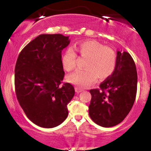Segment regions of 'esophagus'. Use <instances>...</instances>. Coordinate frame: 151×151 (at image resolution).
<instances>
[{"mask_svg":"<svg viewBox=\"0 0 151 151\" xmlns=\"http://www.w3.org/2000/svg\"><path fill=\"white\" fill-rule=\"evenodd\" d=\"M75 91L77 93H80L83 91V89L80 87H78V86H77V87H75Z\"/></svg>","mask_w":151,"mask_h":151,"instance_id":"34e87169","label":"esophagus"}]
</instances>
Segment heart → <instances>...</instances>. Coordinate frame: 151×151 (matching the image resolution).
Segmentation results:
<instances>
[{"instance_id":"1","label":"heart","mask_w":151,"mask_h":151,"mask_svg":"<svg viewBox=\"0 0 151 151\" xmlns=\"http://www.w3.org/2000/svg\"><path fill=\"white\" fill-rule=\"evenodd\" d=\"M86 58L84 70H77L67 77L72 84L86 87L97 79H104L111 75L115 70L116 56L111 48L104 47L95 40L81 41L62 55V65L64 70L70 72L75 68L77 55Z\"/></svg>"}]
</instances>
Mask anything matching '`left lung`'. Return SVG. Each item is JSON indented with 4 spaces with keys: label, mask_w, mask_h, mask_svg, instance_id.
I'll return each instance as SVG.
<instances>
[{
    "label": "left lung",
    "mask_w": 151,
    "mask_h": 151,
    "mask_svg": "<svg viewBox=\"0 0 151 151\" xmlns=\"http://www.w3.org/2000/svg\"><path fill=\"white\" fill-rule=\"evenodd\" d=\"M137 72L132 57L117 51L115 70L100 84V89L90 90L89 116L103 127H112L126 117L132 109L137 91Z\"/></svg>",
    "instance_id": "left-lung-1"
}]
</instances>
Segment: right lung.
Instances as JSON below:
<instances>
[{"label": "right lung", "mask_w": 151, "mask_h": 151, "mask_svg": "<svg viewBox=\"0 0 151 151\" xmlns=\"http://www.w3.org/2000/svg\"><path fill=\"white\" fill-rule=\"evenodd\" d=\"M70 42L69 37L61 34L40 35L22 50L17 60V99L27 117L40 127H56L68 116L67 104L75 91L70 83L62 84V50Z\"/></svg>", "instance_id": "obj_1"}]
</instances>
